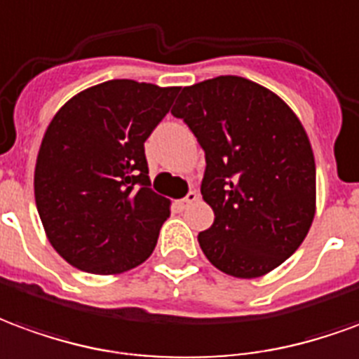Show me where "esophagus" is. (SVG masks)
I'll use <instances>...</instances> for the list:
<instances>
[{"label":"esophagus","mask_w":359,"mask_h":359,"mask_svg":"<svg viewBox=\"0 0 359 359\" xmlns=\"http://www.w3.org/2000/svg\"><path fill=\"white\" fill-rule=\"evenodd\" d=\"M197 201H199V193H197V191H189V193H187V195H185L184 199L177 203V205H180V207H182V208H187V207H189V205H193V203H197Z\"/></svg>","instance_id":"1"}]
</instances>
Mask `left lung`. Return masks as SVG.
I'll use <instances>...</instances> for the list:
<instances>
[{
    "label": "left lung",
    "instance_id": "1",
    "mask_svg": "<svg viewBox=\"0 0 359 359\" xmlns=\"http://www.w3.org/2000/svg\"><path fill=\"white\" fill-rule=\"evenodd\" d=\"M205 151L201 195L215 210L199 233L222 273L257 278L282 265L315 216V160L306 129L265 86L233 75L185 86L172 108Z\"/></svg>",
    "mask_w": 359,
    "mask_h": 359
}]
</instances>
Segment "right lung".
<instances>
[{
	"instance_id": "right-lung-1",
	"label": "right lung",
	"mask_w": 359,
	"mask_h": 359,
	"mask_svg": "<svg viewBox=\"0 0 359 359\" xmlns=\"http://www.w3.org/2000/svg\"><path fill=\"white\" fill-rule=\"evenodd\" d=\"M177 90L106 81L73 96L46 129L38 215L53 249L79 271L126 273L151 257L170 201L151 189L144 141Z\"/></svg>"
}]
</instances>
